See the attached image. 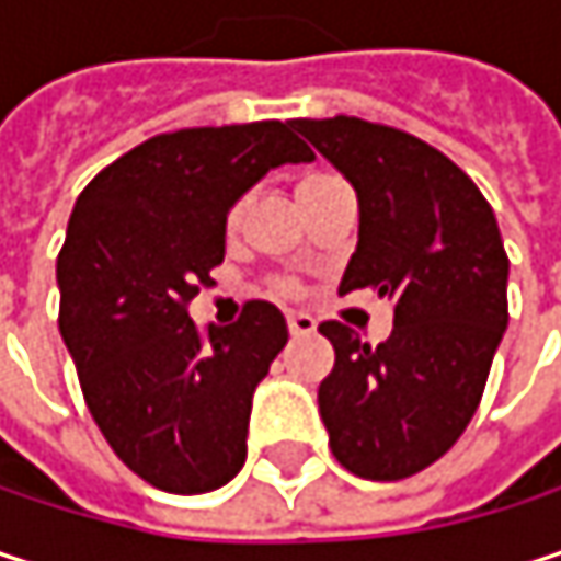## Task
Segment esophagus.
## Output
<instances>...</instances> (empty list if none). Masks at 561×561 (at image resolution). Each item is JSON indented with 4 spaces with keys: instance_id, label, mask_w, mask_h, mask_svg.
Here are the masks:
<instances>
[{
    "instance_id": "obj_1",
    "label": "esophagus",
    "mask_w": 561,
    "mask_h": 561,
    "mask_svg": "<svg viewBox=\"0 0 561 561\" xmlns=\"http://www.w3.org/2000/svg\"><path fill=\"white\" fill-rule=\"evenodd\" d=\"M285 321H288V334H291V337H305V334L314 331V318L305 314V311H291Z\"/></svg>"
}]
</instances>
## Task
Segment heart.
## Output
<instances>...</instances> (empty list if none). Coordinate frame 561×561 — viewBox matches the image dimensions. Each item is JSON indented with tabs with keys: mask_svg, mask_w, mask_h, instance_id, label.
<instances>
[{
	"mask_svg": "<svg viewBox=\"0 0 561 561\" xmlns=\"http://www.w3.org/2000/svg\"><path fill=\"white\" fill-rule=\"evenodd\" d=\"M311 181H321V178H308V181H305V184H311ZM240 217H243V204H237V207H233V210H230V217H227V224H230V230H233V227H237V224H240ZM279 288H282V291H288V288H291V285H285V282H282Z\"/></svg>",
	"mask_w": 561,
	"mask_h": 561,
	"instance_id": "b5f03b06",
	"label": "heart"
}]
</instances>
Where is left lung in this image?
Instances as JSON below:
<instances>
[{
  "label": "left lung",
  "mask_w": 561,
  "mask_h": 561,
  "mask_svg": "<svg viewBox=\"0 0 561 561\" xmlns=\"http://www.w3.org/2000/svg\"><path fill=\"white\" fill-rule=\"evenodd\" d=\"M295 129L357 191V250L337 291L377 288L392 305L377 347L341 321L318 328L334 344L318 409L351 474L402 481L438 461L481 402L506 331L497 217L465 171L409 133L357 116Z\"/></svg>",
  "instance_id": "1"
}]
</instances>
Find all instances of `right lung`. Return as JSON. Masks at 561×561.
Listing matches in <instances>:
<instances>
[{"mask_svg":"<svg viewBox=\"0 0 561 561\" xmlns=\"http://www.w3.org/2000/svg\"><path fill=\"white\" fill-rule=\"evenodd\" d=\"M295 119L156 136L77 197L57 256L60 337L119 461L169 494H207L247 461L253 392L288 328L250 301L201 334L187 301L224 263L227 214L266 174L311 162Z\"/></svg>","mask_w":561,"mask_h":561,"instance_id":"obj_1","label":"right lung"}]
</instances>
